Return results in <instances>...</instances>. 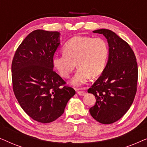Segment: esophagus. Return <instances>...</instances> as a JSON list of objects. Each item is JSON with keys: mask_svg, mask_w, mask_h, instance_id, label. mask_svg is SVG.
Instances as JSON below:
<instances>
[{"mask_svg": "<svg viewBox=\"0 0 147 147\" xmlns=\"http://www.w3.org/2000/svg\"><path fill=\"white\" fill-rule=\"evenodd\" d=\"M78 92V95H80V96H85L86 95V92H84V91H79V90H78V91L77 92Z\"/></svg>", "mask_w": 147, "mask_h": 147, "instance_id": "1", "label": "esophagus"}]
</instances>
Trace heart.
Wrapping results in <instances>:
<instances>
[{
	"mask_svg": "<svg viewBox=\"0 0 147 147\" xmlns=\"http://www.w3.org/2000/svg\"><path fill=\"white\" fill-rule=\"evenodd\" d=\"M63 51L53 56V65L62 77L68 78L77 65L79 68L71 80L75 86L83 85L91 76H100L106 67L108 47L101 38L76 36L65 44Z\"/></svg>",
	"mask_w": 147,
	"mask_h": 147,
	"instance_id": "heart-1",
	"label": "heart"
}]
</instances>
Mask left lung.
<instances>
[{
	"label": "left lung",
	"mask_w": 147,
	"mask_h": 147,
	"mask_svg": "<svg viewBox=\"0 0 147 147\" xmlns=\"http://www.w3.org/2000/svg\"><path fill=\"white\" fill-rule=\"evenodd\" d=\"M107 39L109 54L102 75L88 89L96 101L90 108L96 120L112 124L121 118L134 101L138 80V67L133 51L125 41L109 29L95 30Z\"/></svg>",
	"instance_id": "obj_1"
}]
</instances>
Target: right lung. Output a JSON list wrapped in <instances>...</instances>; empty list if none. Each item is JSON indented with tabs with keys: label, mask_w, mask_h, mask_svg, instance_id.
Returning a JSON list of instances; mask_svg holds the SVG:
<instances>
[{
	"label": "right lung",
	"mask_w": 147,
	"mask_h": 147,
	"mask_svg": "<svg viewBox=\"0 0 147 147\" xmlns=\"http://www.w3.org/2000/svg\"><path fill=\"white\" fill-rule=\"evenodd\" d=\"M60 33L37 29L29 34L15 52L12 80L15 97L31 118L41 123L57 119L75 95L72 88L53 70Z\"/></svg>",
	"instance_id": "1"
}]
</instances>
